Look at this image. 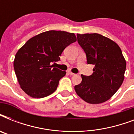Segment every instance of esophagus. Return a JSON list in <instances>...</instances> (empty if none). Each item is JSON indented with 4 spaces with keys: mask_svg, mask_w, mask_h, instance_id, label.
Wrapping results in <instances>:
<instances>
[{
    "mask_svg": "<svg viewBox=\"0 0 134 134\" xmlns=\"http://www.w3.org/2000/svg\"><path fill=\"white\" fill-rule=\"evenodd\" d=\"M68 74H69V75H71V76H74V75H76L75 74L72 73V72H71V71H68Z\"/></svg>",
    "mask_w": 134,
    "mask_h": 134,
    "instance_id": "1",
    "label": "esophagus"
}]
</instances>
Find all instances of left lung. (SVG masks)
Returning <instances> with one entry per match:
<instances>
[{
	"mask_svg": "<svg viewBox=\"0 0 134 134\" xmlns=\"http://www.w3.org/2000/svg\"><path fill=\"white\" fill-rule=\"evenodd\" d=\"M77 41L86 53L87 63L94 67L92 75L81 74V83L74 86L76 92L89 104L103 103L124 81L126 61L122 51L113 41L97 33L77 34Z\"/></svg>",
	"mask_w": 134,
	"mask_h": 134,
	"instance_id": "8db88e82",
	"label": "left lung"
}]
</instances>
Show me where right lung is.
Listing matches in <instances>:
<instances>
[{"mask_svg": "<svg viewBox=\"0 0 134 134\" xmlns=\"http://www.w3.org/2000/svg\"><path fill=\"white\" fill-rule=\"evenodd\" d=\"M75 35L49 30L30 39L18 51L14 69L21 89L33 98H43L54 92L66 71L51 63L60 60L67 46L75 42Z\"/></svg>", "mask_w": 134, "mask_h": 134, "instance_id": "add662e5", "label": "right lung"}]
</instances>
